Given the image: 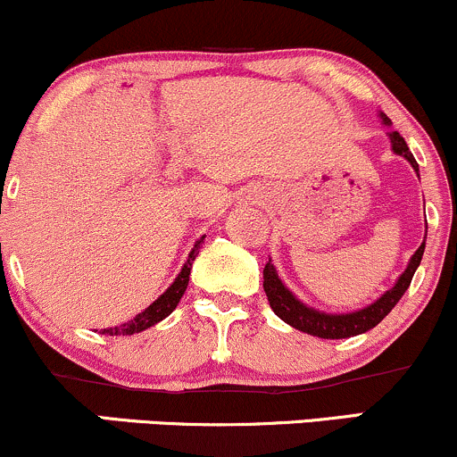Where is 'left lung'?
<instances>
[{"label": "left lung", "mask_w": 457, "mask_h": 457, "mask_svg": "<svg viewBox=\"0 0 457 457\" xmlns=\"http://www.w3.org/2000/svg\"><path fill=\"white\" fill-rule=\"evenodd\" d=\"M382 124L385 127H391V120L386 118L385 113H380ZM389 139H391V148L395 154H400L412 165V170L417 171L419 176V165L414 161L412 152L408 150L406 141L397 130H389ZM423 251H426V240H423L421 246L414 251V255L408 262L406 270L402 272L400 279L395 281V286L391 290H386L378 301H374L371 305H367L359 312L353 313H324L318 312V309L307 307L305 303H301L298 298L283 286V281L277 275L275 266L270 264V260L266 262L264 266V292L269 296L270 309L279 316L283 322H287L290 327H295L303 333L313 335V337H322V339H345V337H354V335L365 333V330L374 328L376 324L382 322V318L391 312L393 307L397 305V301L403 296V292L408 290L411 286L414 270L419 269L423 258Z\"/></svg>", "instance_id": "left-lung-1"}]
</instances>
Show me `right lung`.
<instances>
[{
  "label": "right lung",
  "mask_w": 457,
  "mask_h": 457,
  "mask_svg": "<svg viewBox=\"0 0 457 457\" xmlns=\"http://www.w3.org/2000/svg\"><path fill=\"white\" fill-rule=\"evenodd\" d=\"M204 238L206 236H202V238L197 240L195 246L191 249V253H188V260L185 262V266H182V270L178 272L176 281L171 283L170 287H167L162 295L156 298L154 303H152L150 307H145L144 312L137 313L133 320H129V322L120 324V327H113V328H103L104 335H133V333H141V330L154 327L156 322H161L162 318L170 316L171 312H174L178 303H180L182 295H185L187 286H188V275H191V269H193V260H195V255L199 253V245L204 243Z\"/></svg>",
  "instance_id": "add662e5"
}]
</instances>
